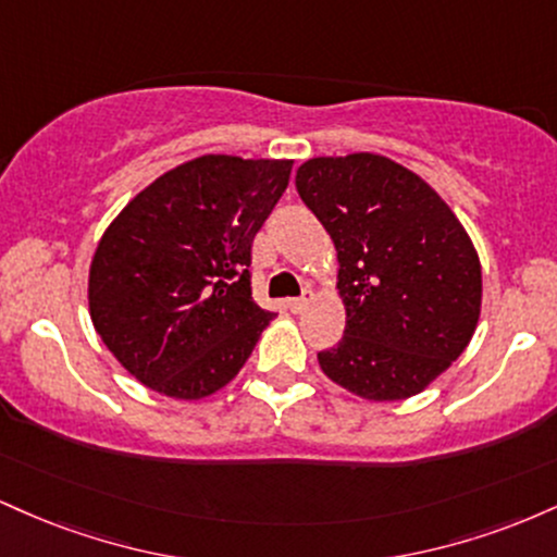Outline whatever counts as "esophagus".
<instances>
[{"label":"esophagus","mask_w":557,"mask_h":557,"mask_svg":"<svg viewBox=\"0 0 557 557\" xmlns=\"http://www.w3.org/2000/svg\"><path fill=\"white\" fill-rule=\"evenodd\" d=\"M311 298H314V293H311V290H306L304 296H300V298H290V300H287V309H290L293 314H300V311H304L306 306L311 304Z\"/></svg>","instance_id":"1"}]
</instances>
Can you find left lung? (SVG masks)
<instances>
[{
  "label": "left lung",
  "mask_w": 557,
  "mask_h": 557,
  "mask_svg": "<svg viewBox=\"0 0 557 557\" xmlns=\"http://www.w3.org/2000/svg\"><path fill=\"white\" fill-rule=\"evenodd\" d=\"M296 188L341 261L345 335L317 356L322 372L367 400L421 393L476 330L482 264L469 233L432 185L380 154L309 159Z\"/></svg>",
  "instance_id": "8db88e82"
}]
</instances>
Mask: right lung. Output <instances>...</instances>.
<instances>
[{
	"instance_id": "obj_1",
	"label": "right lung",
	"mask_w": 557,
	"mask_h": 557,
	"mask_svg": "<svg viewBox=\"0 0 557 557\" xmlns=\"http://www.w3.org/2000/svg\"><path fill=\"white\" fill-rule=\"evenodd\" d=\"M290 168V159H190L101 235L88 272L91 322L140 385L198 400L248 361L274 317L251 296V243Z\"/></svg>"
}]
</instances>
